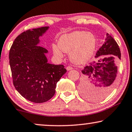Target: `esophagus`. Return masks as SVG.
Returning a JSON list of instances; mask_svg holds the SVG:
<instances>
[{"label":"esophagus","instance_id":"esophagus-1","mask_svg":"<svg viewBox=\"0 0 132 132\" xmlns=\"http://www.w3.org/2000/svg\"><path fill=\"white\" fill-rule=\"evenodd\" d=\"M72 67H71V66H68L66 67V69L68 70H72Z\"/></svg>","mask_w":132,"mask_h":132}]
</instances>
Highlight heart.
I'll list each match as a JSON object with an SVG mask.
<instances>
[{
    "label": "heart",
    "mask_w": 132,
    "mask_h": 132,
    "mask_svg": "<svg viewBox=\"0 0 132 132\" xmlns=\"http://www.w3.org/2000/svg\"><path fill=\"white\" fill-rule=\"evenodd\" d=\"M58 44L59 47L53 45L55 55L62 57V51L69 53V58L74 64H82L88 62L93 54L96 39L92 33L76 31L62 35L59 39Z\"/></svg>",
    "instance_id": "b5f03b06"
}]
</instances>
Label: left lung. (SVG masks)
<instances>
[{"label": "left lung", "instance_id": "left-lung-1", "mask_svg": "<svg viewBox=\"0 0 132 132\" xmlns=\"http://www.w3.org/2000/svg\"><path fill=\"white\" fill-rule=\"evenodd\" d=\"M115 58L121 59V52L116 40L107 33L106 39L96 54V57L102 56L98 62H91L82 70L84 74L81 85L83 97L92 101H99L111 92L116 84L117 67Z\"/></svg>", "mask_w": 132, "mask_h": 132}]
</instances>
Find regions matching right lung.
<instances>
[{"mask_svg":"<svg viewBox=\"0 0 132 132\" xmlns=\"http://www.w3.org/2000/svg\"><path fill=\"white\" fill-rule=\"evenodd\" d=\"M49 27L29 29L15 39L9 53L12 81L21 95L34 103H43L54 95L56 84L66 72L63 64L47 63L48 50L37 45Z\"/></svg>","mask_w":132,"mask_h":132,"instance_id":"1","label":"right lung"}]
</instances>
